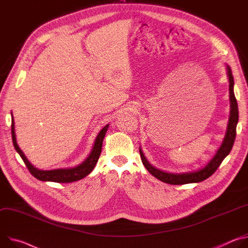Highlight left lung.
Returning a JSON list of instances; mask_svg holds the SVG:
<instances>
[{"label": "left lung", "instance_id": "obj_1", "mask_svg": "<svg viewBox=\"0 0 248 248\" xmlns=\"http://www.w3.org/2000/svg\"><path fill=\"white\" fill-rule=\"evenodd\" d=\"M227 75L229 78V82H230V102H231V111H230V118H229V123L227 127V132L225 135L224 141L216 153V155L211 158V160L206 164L204 168H201L197 170L193 171H188V172H182V173H170L160 170L148 161L146 156L144 155V153L142 151V148L140 147V155H141V159L142 162L145 166V168L148 170V171L154 175L155 178L158 180L166 182L169 184L172 185H179V184H187V183H198L201 182L208 177H210L219 167V164L222 163V161L225 159V157L230 154L234 140H235V135H236V125L238 122V107H237V102L234 96V92H233V86H234V81H233V77L232 74V70L230 66L227 65Z\"/></svg>", "mask_w": 248, "mask_h": 248}]
</instances>
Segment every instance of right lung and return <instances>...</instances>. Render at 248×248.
Instances as JSON below:
<instances>
[{"label": "right lung", "instance_id": "obj_1", "mask_svg": "<svg viewBox=\"0 0 248 248\" xmlns=\"http://www.w3.org/2000/svg\"><path fill=\"white\" fill-rule=\"evenodd\" d=\"M109 124L104 126L96 136L93 147L92 149V152L88 155V157L82 161L81 163L78 164L75 168L70 169H57V170H38L30 162V160L26 158L22 151L19 149L16 139V132H15V121L12 114V138H13V144L16 149V151L19 154L20 157L24 161L26 168L29 169L30 172L38 180L41 181H52V182H58V183H70L74 181L80 180L87 175H89L94 169L95 164L99 158L101 149H102V142L105 137L106 131L108 130Z\"/></svg>", "mask_w": 248, "mask_h": 248}]
</instances>
